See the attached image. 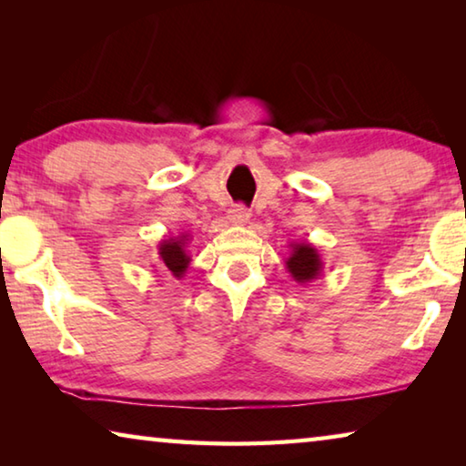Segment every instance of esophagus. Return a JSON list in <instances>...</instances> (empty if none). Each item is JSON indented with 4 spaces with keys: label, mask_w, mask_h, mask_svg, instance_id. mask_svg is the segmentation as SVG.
I'll return each mask as SVG.
<instances>
[{
    "label": "esophagus",
    "mask_w": 466,
    "mask_h": 466,
    "mask_svg": "<svg viewBox=\"0 0 466 466\" xmlns=\"http://www.w3.org/2000/svg\"><path fill=\"white\" fill-rule=\"evenodd\" d=\"M228 219H230V222L236 224V226H244V224L250 222V214H248V209L244 208V205H236V208L228 211Z\"/></svg>",
    "instance_id": "1"
}]
</instances>
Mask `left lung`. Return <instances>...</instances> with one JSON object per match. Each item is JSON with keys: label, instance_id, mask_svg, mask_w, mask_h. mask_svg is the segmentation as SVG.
Returning a JSON list of instances; mask_svg holds the SVG:
<instances>
[{"label": "left lung", "instance_id": "obj_1", "mask_svg": "<svg viewBox=\"0 0 466 466\" xmlns=\"http://www.w3.org/2000/svg\"><path fill=\"white\" fill-rule=\"evenodd\" d=\"M291 252L286 258V269L299 286L319 279L322 275V258L317 247L310 242H291Z\"/></svg>", "mask_w": 466, "mask_h": 466}]
</instances>
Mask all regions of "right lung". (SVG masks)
Segmentation results:
<instances>
[{
    "instance_id": "1",
    "label": "right lung",
    "mask_w": 466,
    "mask_h": 466,
    "mask_svg": "<svg viewBox=\"0 0 466 466\" xmlns=\"http://www.w3.org/2000/svg\"><path fill=\"white\" fill-rule=\"evenodd\" d=\"M188 234L175 236V238H164L157 242V257L172 278L183 279L188 265H191V255H188Z\"/></svg>"
}]
</instances>
